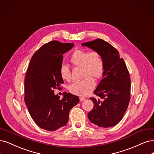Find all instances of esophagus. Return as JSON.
I'll return each instance as SVG.
<instances>
[{"mask_svg": "<svg viewBox=\"0 0 154 154\" xmlns=\"http://www.w3.org/2000/svg\"><path fill=\"white\" fill-rule=\"evenodd\" d=\"M79 98H80V101H82L85 100V99H86L84 97H82V96H81V97Z\"/></svg>", "mask_w": 154, "mask_h": 154, "instance_id": "1", "label": "esophagus"}]
</instances>
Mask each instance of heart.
Here are the masks:
<instances>
[{
  "instance_id": "obj_1",
  "label": "heart",
  "mask_w": 154,
  "mask_h": 154,
  "mask_svg": "<svg viewBox=\"0 0 154 154\" xmlns=\"http://www.w3.org/2000/svg\"><path fill=\"white\" fill-rule=\"evenodd\" d=\"M70 61L74 66L81 67L82 77H84L70 85V92L78 96L89 94L95 87L93 79H99L103 73L104 62L101 54L97 51L77 49L71 55ZM59 72L63 80L70 81L71 70L66 65L62 64Z\"/></svg>"
}]
</instances>
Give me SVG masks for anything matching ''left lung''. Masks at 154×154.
I'll use <instances>...</instances> for the list:
<instances>
[{
	"mask_svg": "<svg viewBox=\"0 0 154 154\" xmlns=\"http://www.w3.org/2000/svg\"><path fill=\"white\" fill-rule=\"evenodd\" d=\"M101 54L104 62L103 79L94 91V107L88 113L89 121L99 127L114 126L126 113L131 98V79L126 63L119 51L103 40L97 38L84 42Z\"/></svg>",
	"mask_w": 154,
	"mask_h": 154,
	"instance_id": "1",
	"label": "left lung"
}]
</instances>
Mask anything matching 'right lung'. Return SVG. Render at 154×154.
Here are the masks:
<instances>
[{
    "label": "right lung",
    "instance_id": "obj_1",
    "mask_svg": "<svg viewBox=\"0 0 154 154\" xmlns=\"http://www.w3.org/2000/svg\"><path fill=\"white\" fill-rule=\"evenodd\" d=\"M72 43L57 41L44 44L33 54L25 78V102L28 112L38 127L55 131L67 124L69 112L79 101L77 96L64 93L63 98L54 94L61 89L63 80L59 69L63 54L73 47Z\"/></svg>",
    "mask_w": 154,
    "mask_h": 154
}]
</instances>
